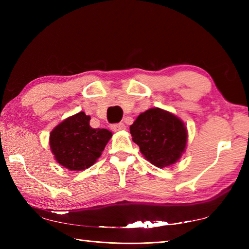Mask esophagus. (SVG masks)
<instances>
[{"label":"esophagus","instance_id":"1","mask_svg":"<svg viewBox=\"0 0 249 249\" xmlns=\"http://www.w3.org/2000/svg\"><path fill=\"white\" fill-rule=\"evenodd\" d=\"M125 124L123 123H118V124H112L110 126V128L112 131H120V130H124L125 129Z\"/></svg>","mask_w":249,"mask_h":249}]
</instances>
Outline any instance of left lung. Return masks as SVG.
I'll return each instance as SVG.
<instances>
[{"label": "left lung", "instance_id": "8db88e82", "mask_svg": "<svg viewBox=\"0 0 249 249\" xmlns=\"http://www.w3.org/2000/svg\"><path fill=\"white\" fill-rule=\"evenodd\" d=\"M129 129L140 152L158 168L178 160L187 143V131L183 122L160 108L141 113Z\"/></svg>", "mask_w": 249, "mask_h": 249}]
</instances>
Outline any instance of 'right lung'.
<instances>
[{"label": "right lung", "instance_id": "1", "mask_svg": "<svg viewBox=\"0 0 249 249\" xmlns=\"http://www.w3.org/2000/svg\"><path fill=\"white\" fill-rule=\"evenodd\" d=\"M89 118L79 112L63 121L50 134V147L56 161L70 170H84L102 155L111 131L92 128Z\"/></svg>", "mask_w": 249, "mask_h": 249}]
</instances>
